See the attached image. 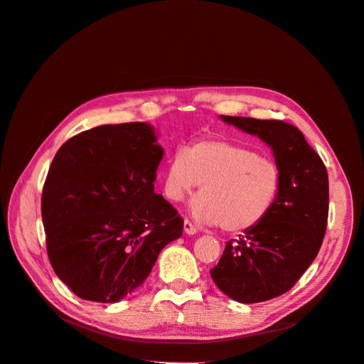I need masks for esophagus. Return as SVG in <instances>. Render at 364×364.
Wrapping results in <instances>:
<instances>
[{"instance_id": "34e87169", "label": "esophagus", "mask_w": 364, "mask_h": 364, "mask_svg": "<svg viewBox=\"0 0 364 364\" xmlns=\"http://www.w3.org/2000/svg\"><path fill=\"white\" fill-rule=\"evenodd\" d=\"M197 230H199V229H197L191 222H190V220H183V232L185 234H188V235H194V234H197Z\"/></svg>"}]
</instances>
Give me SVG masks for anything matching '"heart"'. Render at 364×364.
Wrapping results in <instances>:
<instances>
[{"instance_id": "1", "label": "heart", "mask_w": 364, "mask_h": 364, "mask_svg": "<svg viewBox=\"0 0 364 364\" xmlns=\"http://www.w3.org/2000/svg\"><path fill=\"white\" fill-rule=\"evenodd\" d=\"M199 185L191 214L206 225L241 232L261 223L277 200L281 185L278 165L229 141L194 142L171 158L165 174V196L182 203Z\"/></svg>"}]
</instances>
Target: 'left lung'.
<instances>
[{
	"instance_id": "obj_1",
	"label": "left lung",
	"mask_w": 364,
	"mask_h": 364,
	"mask_svg": "<svg viewBox=\"0 0 364 364\" xmlns=\"http://www.w3.org/2000/svg\"><path fill=\"white\" fill-rule=\"evenodd\" d=\"M272 147L281 171L277 200L261 223L226 247L211 278L230 299L257 304L289 291L311 266L328 222V173L302 132L279 119L220 115Z\"/></svg>"
}]
</instances>
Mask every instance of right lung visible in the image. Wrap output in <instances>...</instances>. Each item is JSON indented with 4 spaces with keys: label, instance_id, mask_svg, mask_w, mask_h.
Segmentation results:
<instances>
[{
    "label": "right lung",
    "instance_id": "right-lung-1",
    "mask_svg": "<svg viewBox=\"0 0 364 364\" xmlns=\"http://www.w3.org/2000/svg\"><path fill=\"white\" fill-rule=\"evenodd\" d=\"M162 156L147 123L98 126L58 150L42 222L54 272L82 299L119 302L182 235V217L155 193Z\"/></svg>",
    "mask_w": 364,
    "mask_h": 364
}]
</instances>
